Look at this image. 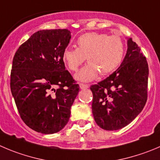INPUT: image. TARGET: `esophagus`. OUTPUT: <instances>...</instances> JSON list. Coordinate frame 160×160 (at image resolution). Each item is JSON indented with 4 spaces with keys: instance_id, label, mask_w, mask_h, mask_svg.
<instances>
[{
    "instance_id": "1",
    "label": "esophagus",
    "mask_w": 160,
    "mask_h": 160,
    "mask_svg": "<svg viewBox=\"0 0 160 160\" xmlns=\"http://www.w3.org/2000/svg\"><path fill=\"white\" fill-rule=\"evenodd\" d=\"M79 86H80V88H81L82 89H87V88H89V85L84 84V83H80V84H79Z\"/></svg>"
}]
</instances>
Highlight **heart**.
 <instances>
[{
  "label": "heart",
  "mask_w": 160,
  "mask_h": 160,
  "mask_svg": "<svg viewBox=\"0 0 160 160\" xmlns=\"http://www.w3.org/2000/svg\"><path fill=\"white\" fill-rule=\"evenodd\" d=\"M78 48H66L62 60L68 69L76 71L87 57L89 63L77 74L79 81L89 82L101 75H107L119 67L126 52L124 40L118 35L89 32L76 41Z\"/></svg>",
  "instance_id": "1"
}]
</instances>
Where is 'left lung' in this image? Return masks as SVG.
Listing matches in <instances>:
<instances>
[{"mask_svg": "<svg viewBox=\"0 0 160 160\" xmlns=\"http://www.w3.org/2000/svg\"><path fill=\"white\" fill-rule=\"evenodd\" d=\"M127 45V54L119 68L90 87L94 119L106 130H117L127 126L139 115L147 101V60L132 38Z\"/></svg>", "mask_w": 160, "mask_h": 160, "instance_id": "left-lung-1", "label": "left lung"}]
</instances>
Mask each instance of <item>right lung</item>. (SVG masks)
<instances>
[{
	"label": "right lung",
	"mask_w": 160,
	"mask_h": 160,
	"mask_svg": "<svg viewBox=\"0 0 160 160\" xmlns=\"http://www.w3.org/2000/svg\"><path fill=\"white\" fill-rule=\"evenodd\" d=\"M71 38L67 29L39 30L13 57L12 94L22 121L38 133H57L66 126L79 92L62 60Z\"/></svg>",
	"instance_id": "obj_1"
}]
</instances>
